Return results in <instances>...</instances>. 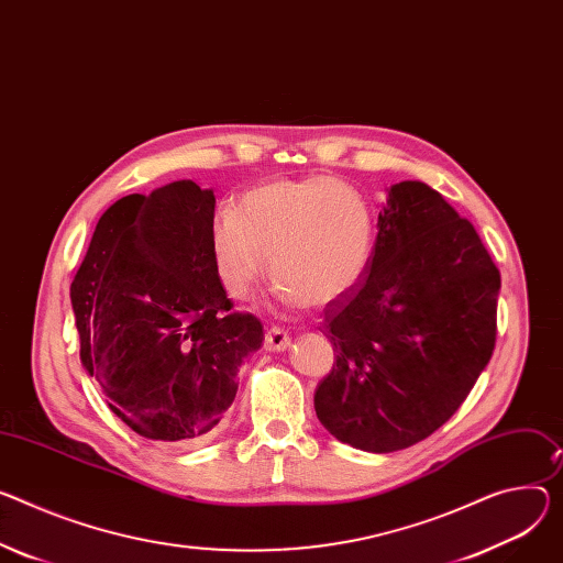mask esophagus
Listing matches in <instances>:
<instances>
[{
	"label": "esophagus",
	"mask_w": 563,
	"mask_h": 563,
	"mask_svg": "<svg viewBox=\"0 0 563 563\" xmlns=\"http://www.w3.org/2000/svg\"><path fill=\"white\" fill-rule=\"evenodd\" d=\"M291 345V339L287 332H283L280 328H272L265 332V350L269 352H283Z\"/></svg>",
	"instance_id": "esophagus-1"
}]
</instances>
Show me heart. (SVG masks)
Here are the masks:
<instances>
[{
    "instance_id": "1",
    "label": "heart",
    "mask_w": 563,
    "mask_h": 563,
    "mask_svg": "<svg viewBox=\"0 0 563 563\" xmlns=\"http://www.w3.org/2000/svg\"><path fill=\"white\" fill-rule=\"evenodd\" d=\"M373 203L334 177L276 179L246 190L211 224L218 278L233 298H249L269 272L291 308H325L360 287L373 265Z\"/></svg>"
}]
</instances>
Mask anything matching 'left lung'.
<instances>
[{
	"mask_svg": "<svg viewBox=\"0 0 563 563\" xmlns=\"http://www.w3.org/2000/svg\"><path fill=\"white\" fill-rule=\"evenodd\" d=\"M366 280L325 308L336 366L317 418L371 453L440 429L492 360L500 274L472 222L424 181L388 188Z\"/></svg>",
	"mask_w": 563,
	"mask_h": 563,
	"instance_id": "1",
	"label": "left lung"
}]
</instances>
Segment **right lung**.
I'll return each mask as SVG.
<instances>
[{
    "mask_svg": "<svg viewBox=\"0 0 563 563\" xmlns=\"http://www.w3.org/2000/svg\"><path fill=\"white\" fill-rule=\"evenodd\" d=\"M216 195L190 179L128 195L98 220L71 283L80 364L139 435L184 446L229 411L244 356L263 345L216 274Z\"/></svg>",
    "mask_w": 563,
    "mask_h": 563,
    "instance_id": "right-lung-1",
    "label": "right lung"
}]
</instances>
